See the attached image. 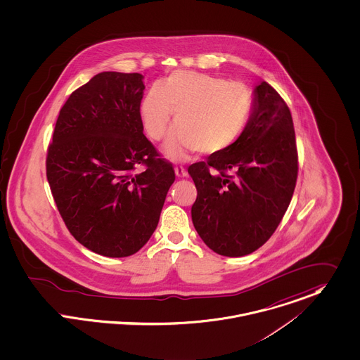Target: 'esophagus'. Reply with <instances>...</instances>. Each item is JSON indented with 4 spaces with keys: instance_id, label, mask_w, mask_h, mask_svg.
<instances>
[{
    "instance_id": "esophagus-1",
    "label": "esophagus",
    "mask_w": 360,
    "mask_h": 360,
    "mask_svg": "<svg viewBox=\"0 0 360 360\" xmlns=\"http://www.w3.org/2000/svg\"><path fill=\"white\" fill-rule=\"evenodd\" d=\"M175 175H176L178 178H184V176L188 175V171H186L185 167H182V165H175Z\"/></svg>"
}]
</instances>
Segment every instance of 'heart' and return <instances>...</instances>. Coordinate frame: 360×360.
<instances>
[{
  "instance_id": "obj_1",
  "label": "heart",
  "mask_w": 360,
  "mask_h": 360,
  "mask_svg": "<svg viewBox=\"0 0 360 360\" xmlns=\"http://www.w3.org/2000/svg\"><path fill=\"white\" fill-rule=\"evenodd\" d=\"M254 99L240 84L204 73L179 70L146 92L141 102V120L149 138L159 141L175 112L178 125L164 145V152L181 159L198 149L217 155L229 149L244 132Z\"/></svg>"
}]
</instances>
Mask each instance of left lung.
Wrapping results in <instances>:
<instances>
[{"label":"left lung","mask_w":360,"mask_h":360,"mask_svg":"<svg viewBox=\"0 0 360 360\" xmlns=\"http://www.w3.org/2000/svg\"><path fill=\"white\" fill-rule=\"evenodd\" d=\"M188 172L198 189L192 221L212 251L243 257L266 243L287 211L298 174L291 113L276 89L261 81L239 139Z\"/></svg>","instance_id":"1"}]
</instances>
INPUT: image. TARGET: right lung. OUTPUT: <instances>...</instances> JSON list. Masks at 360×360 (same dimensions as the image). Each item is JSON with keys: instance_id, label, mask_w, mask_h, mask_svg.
<instances>
[{"instance_id": "obj_1", "label": "right lung", "mask_w": 360, "mask_h": 360, "mask_svg": "<svg viewBox=\"0 0 360 360\" xmlns=\"http://www.w3.org/2000/svg\"><path fill=\"white\" fill-rule=\"evenodd\" d=\"M143 76L103 72L76 89L59 112L46 178L60 217L88 250L122 258L153 235L172 164L143 135ZM142 166L139 173L136 168Z\"/></svg>"}]
</instances>
